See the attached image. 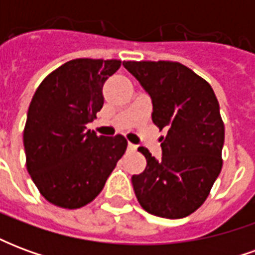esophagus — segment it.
Here are the masks:
<instances>
[{
    "mask_svg": "<svg viewBox=\"0 0 255 255\" xmlns=\"http://www.w3.org/2000/svg\"><path fill=\"white\" fill-rule=\"evenodd\" d=\"M128 149L129 150H136V146L133 143H128Z\"/></svg>",
    "mask_w": 255,
    "mask_h": 255,
    "instance_id": "obj_1",
    "label": "esophagus"
}]
</instances>
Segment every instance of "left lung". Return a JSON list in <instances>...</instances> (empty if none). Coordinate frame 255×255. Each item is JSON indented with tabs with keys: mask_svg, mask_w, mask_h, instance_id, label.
<instances>
[{
	"mask_svg": "<svg viewBox=\"0 0 255 255\" xmlns=\"http://www.w3.org/2000/svg\"><path fill=\"white\" fill-rule=\"evenodd\" d=\"M153 102L162 158L146 147L144 171L132 176L140 206L164 219H183L202 205L223 168L224 123L212 86L175 61H124Z\"/></svg>",
	"mask_w": 255,
	"mask_h": 255,
	"instance_id": "obj_1",
	"label": "left lung"
}]
</instances>
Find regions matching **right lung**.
<instances>
[{
	"instance_id": "add662e5",
	"label": "right lung",
	"mask_w": 255,
	"mask_h": 255,
	"mask_svg": "<svg viewBox=\"0 0 255 255\" xmlns=\"http://www.w3.org/2000/svg\"><path fill=\"white\" fill-rule=\"evenodd\" d=\"M120 65V60H71L49 73L31 100L25 165L42 197L58 208L94 201L126 153L120 133L98 136L86 129L104 105V83Z\"/></svg>"
}]
</instances>
